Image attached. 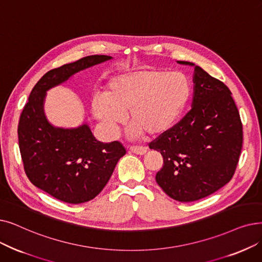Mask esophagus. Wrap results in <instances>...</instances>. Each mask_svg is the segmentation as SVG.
<instances>
[{
    "label": "esophagus",
    "instance_id": "esophagus-1",
    "mask_svg": "<svg viewBox=\"0 0 262 262\" xmlns=\"http://www.w3.org/2000/svg\"><path fill=\"white\" fill-rule=\"evenodd\" d=\"M130 152L137 154V155H144L146 153V147L144 146H132L130 147Z\"/></svg>",
    "mask_w": 262,
    "mask_h": 262
}]
</instances>
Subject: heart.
<instances>
[{
	"label": "heart",
	"instance_id": "obj_1",
	"mask_svg": "<svg viewBox=\"0 0 262 262\" xmlns=\"http://www.w3.org/2000/svg\"><path fill=\"white\" fill-rule=\"evenodd\" d=\"M190 96L187 77L179 72L134 71L111 78L105 94L91 100L93 116L111 137L118 135L125 115L133 125L130 137L161 135L171 128Z\"/></svg>",
	"mask_w": 262,
	"mask_h": 262
}]
</instances>
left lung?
Segmentation results:
<instances>
[{
    "mask_svg": "<svg viewBox=\"0 0 262 262\" xmlns=\"http://www.w3.org/2000/svg\"><path fill=\"white\" fill-rule=\"evenodd\" d=\"M191 109L173 127L150 142L164 166L155 180L181 202L207 197L232 179L240 158L243 127L230 90L194 63Z\"/></svg>",
    "mask_w": 262,
    "mask_h": 262,
    "instance_id": "left-lung-1",
    "label": "left lung"
}]
</instances>
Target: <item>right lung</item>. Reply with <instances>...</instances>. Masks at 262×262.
<instances>
[{"mask_svg":"<svg viewBox=\"0 0 262 262\" xmlns=\"http://www.w3.org/2000/svg\"><path fill=\"white\" fill-rule=\"evenodd\" d=\"M111 59L89 55L49 71L33 88L20 116L18 140L27 177L33 185L67 203L95 198L126 150L119 141L96 140L88 124L76 128L54 127L43 112L46 92L73 75Z\"/></svg>","mask_w":262,"mask_h":262,"instance_id":"right-lung-1","label":"right lung"}]
</instances>
